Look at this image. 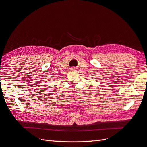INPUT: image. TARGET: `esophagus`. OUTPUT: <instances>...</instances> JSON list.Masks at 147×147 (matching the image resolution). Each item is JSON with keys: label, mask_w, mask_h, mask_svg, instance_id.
<instances>
[{"label": "esophagus", "mask_w": 147, "mask_h": 147, "mask_svg": "<svg viewBox=\"0 0 147 147\" xmlns=\"http://www.w3.org/2000/svg\"><path fill=\"white\" fill-rule=\"evenodd\" d=\"M74 69H74V68H72V70H74Z\"/></svg>", "instance_id": "1"}]
</instances>
